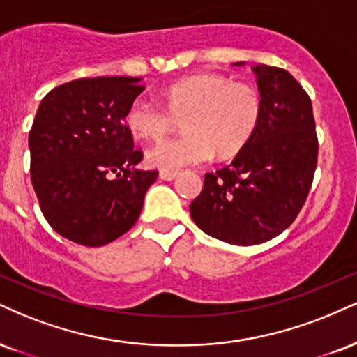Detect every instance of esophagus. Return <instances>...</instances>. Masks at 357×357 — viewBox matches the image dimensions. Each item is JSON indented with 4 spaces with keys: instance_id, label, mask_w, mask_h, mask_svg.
<instances>
[{
    "instance_id": "esophagus-1",
    "label": "esophagus",
    "mask_w": 357,
    "mask_h": 357,
    "mask_svg": "<svg viewBox=\"0 0 357 357\" xmlns=\"http://www.w3.org/2000/svg\"><path fill=\"white\" fill-rule=\"evenodd\" d=\"M176 176H178V171H166V169L160 171V178L165 179V181H173Z\"/></svg>"
}]
</instances>
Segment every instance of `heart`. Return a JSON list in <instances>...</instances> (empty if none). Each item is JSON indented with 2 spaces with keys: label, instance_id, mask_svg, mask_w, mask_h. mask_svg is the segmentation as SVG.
I'll return each instance as SVG.
<instances>
[{
  "label": "heart",
  "instance_id": "obj_1",
  "mask_svg": "<svg viewBox=\"0 0 357 357\" xmlns=\"http://www.w3.org/2000/svg\"><path fill=\"white\" fill-rule=\"evenodd\" d=\"M165 108L135 100L124 123L137 139L158 141L181 121L184 135L162 141L146 153L149 166L174 171L238 154L256 132L263 111L252 84L231 81L220 73H201L171 84L161 93Z\"/></svg>",
  "mask_w": 357,
  "mask_h": 357
}]
</instances>
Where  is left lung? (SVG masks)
Listing matches in <instances>:
<instances>
[{
  "label": "left lung",
  "mask_w": 357,
  "mask_h": 357,
  "mask_svg": "<svg viewBox=\"0 0 357 357\" xmlns=\"http://www.w3.org/2000/svg\"><path fill=\"white\" fill-rule=\"evenodd\" d=\"M252 71L263 100L256 132L231 165L204 174L190 206L199 229L236 246L266 243L293 225L312 186L319 148L311 98L294 76L266 64Z\"/></svg>",
  "instance_id": "obj_1"
}]
</instances>
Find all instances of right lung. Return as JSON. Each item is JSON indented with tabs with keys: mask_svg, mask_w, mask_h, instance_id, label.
Masks as SVG:
<instances>
[{
	"mask_svg": "<svg viewBox=\"0 0 357 357\" xmlns=\"http://www.w3.org/2000/svg\"><path fill=\"white\" fill-rule=\"evenodd\" d=\"M141 78L98 76L56 86L29 131L31 183L58 234L88 248L130 231L158 171L135 169L143 151L124 124Z\"/></svg>",
	"mask_w": 357,
	"mask_h": 357,
	"instance_id": "add662e5",
	"label": "right lung"
}]
</instances>
